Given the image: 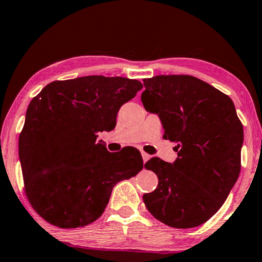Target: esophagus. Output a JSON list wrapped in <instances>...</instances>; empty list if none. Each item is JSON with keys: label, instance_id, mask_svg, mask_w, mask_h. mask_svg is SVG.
Returning a JSON list of instances; mask_svg holds the SVG:
<instances>
[{"label": "esophagus", "instance_id": "obj_1", "mask_svg": "<svg viewBox=\"0 0 262 262\" xmlns=\"http://www.w3.org/2000/svg\"><path fill=\"white\" fill-rule=\"evenodd\" d=\"M141 155H142V160H143V162L144 163H146V162L150 159V155H148L147 152H144V151H141Z\"/></svg>", "mask_w": 262, "mask_h": 262}]
</instances>
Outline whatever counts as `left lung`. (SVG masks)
Segmentation results:
<instances>
[{"label": "left lung", "mask_w": 262, "mask_h": 262, "mask_svg": "<svg viewBox=\"0 0 262 262\" xmlns=\"http://www.w3.org/2000/svg\"><path fill=\"white\" fill-rule=\"evenodd\" d=\"M143 85L144 108L159 115L178 156L173 163L152 157L144 164L159 177L144 204L168 226L202 225L221 209L242 168L244 129L234 103L192 76H156Z\"/></svg>", "instance_id": "8db88e82"}]
</instances>
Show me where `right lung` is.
I'll use <instances>...</instances> for the list:
<instances>
[{
	"mask_svg": "<svg viewBox=\"0 0 262 262\" xmlns=\"http://www.w3.org/2000/svg\"><path fill=\"white\" fill-rule=\"evenodd\" d=\"M143 85L136 79L87 76L48 84L32 99L20 132L18 154L32 207L61 228L100 217L114 185L143 168L140 151L110 152L99 132L115 128L116 115Z\"/></svg>",
	"mask_w": 262,
	"mask_h": 262,
	"instance_id": "right-lung-1",
	"label": "right lung"
}]
</instances>
